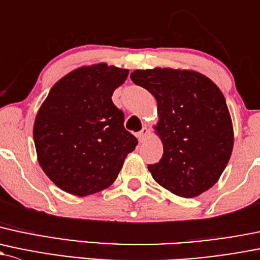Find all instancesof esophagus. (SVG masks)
Masks as SVG:
<instances>
[{"mask_svg":"<svg viewBox=\"0 0 260 260\" xmlns=\"http://www.w3.org/2000/svg\"><path fill=\"white\" fill-rule=\"evenodd\" d=\"M137 136H138L139 142H143L144 139H146L147 136H148V128H147V127L142 128V131H141V132H138Z\"/></svg>","mask_w":260,"mask_h":260,"instance_id":"esophagus-1","label":"esophagus"}]
</instances>
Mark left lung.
<instances>
[{
  "label": "left lung",
  "mask_w": 260,
  "mask_h": 260,
  "mask_svg": "<svg viewBox=\"0 0 260 260\" xmlns=\"http://www.w3.org/2000/svg\"><path fill=\"white\" fill-rule=\"evenodd\" d=\"M131 80L157 101L154 127L163 155L149 165L153 179L173 194L194 198L222 176L234 144L233 124L217 84L189 70H136Z\"/></svg>",
  "instance_id": "left-lung-1"
}]
</instances>
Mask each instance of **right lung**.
<instances>
[{
  "instance_id": "right-lung-1",
  "label": "right lung",
  "mask_w": 260,
  "mask_h": 260,
  "mask_svg": "<svg viewBox=\"0 0 260 260\" xmlns=\"http://www.w3.org/2000/svg\"><path fill=\"white\" fill-rule=\"evenodd\" d=\"M129 71L97 63L57 82L37 112L34 139L41 168L58 188L86 197L108 188L138 141L112 102Z\"/></svg>"
}]
</instances>
